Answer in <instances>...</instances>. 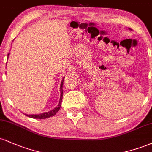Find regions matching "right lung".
<instances>
[{
    "label": "right lung",
    "instance_id": "1",
    "mask_svg": "<svg viewBox=\"0 0 152 152\" xmlns=\"http://www.w3.org/2000/svg\"><path fill=\"white\" fill-rule=\"evenodd\" d=\"M9 54H8V56H9ZM64 77L62 79L61 81V83L60 86V90H61V96H60V101H59V104H58V106L54 108L53 109H52L51 111H48V112H44L42 113V114H31V115H28L26 114V116H28V117L33 118H40V119H43V118H47L51 117V116H55L56 114L58 111V110L60 109L61 108V102H62V99H63V82H64Z\"/></svg>",
    "mask_w": 152,
    "mask_h": 152
}]
</instances>
